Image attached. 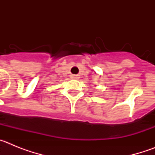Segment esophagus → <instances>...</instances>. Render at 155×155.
<instances>
[{
	"mask_svg": "<svg viewBox=\"0 0 155 155\" xmlns=\"http://www.w3.org/2000/svg\"><path fill=\"white\" fill-rule=\"evenodd\" d=\"M72 78H78V77H75V76H73V77H72Z\"/></svg>",
	"mask_w": 155,
	"mask_h": 155,
	"instance_id": "34e87169",
	"label": "esophagus"
}]
</instances>
